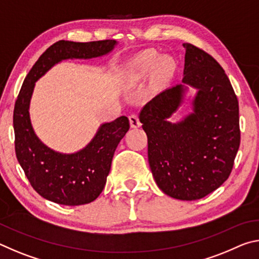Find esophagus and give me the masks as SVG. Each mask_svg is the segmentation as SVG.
Masks as SVG:
<instances>
[{"label":"esophagus","instance_id":"obj_1","mask_svg":"<svg viewBox=\"0 0 259 259\" xmlns=\"http://www.w3.org/2000/svg\"><path fill=\"white\" fill-rule=\"evenodd\" d=\"M129 121H130V125L133 126V128H138V126L140 125L138 115L136 113L130 114V115H129Z\"/></svg>","mask_w":259,"mask_h":259}]
</instances>
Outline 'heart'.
<instances>
[{
  "label": "heart",
  "instance_id": "heart-1",
  "mask_svg": "<svg viewBox=\"0 0 259 259\" xmlns=\"http://www.w3.org/2000/svg\"><path fill=\"white\" fill-rule=\"evenodd\" d=\"M163 63H164L163 58H161V57L156 56V55H151V54L144 55L137 60V64L139 65V66L146 67V68L156 67Z\"/></svg>",
  "mask_w": 259,
  "mask_h": 259
}]
</instances>
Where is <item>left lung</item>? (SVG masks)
<instances>
[{
    "mask_svg": "<svg viewBox=\"0 0 259 259\" xmlns=\"http://www.w3.org/2000/svg\"><path fill=\"white\" fill-rule=\"evenodd\" d=\"M183 83L198 90L193 113L167 121L186 87L162 91L139 113L147 135L148 163L157 186L178 200H199L222 185L233 169L240 146L239 102L223 67L200 48L184 43Z\"/></svg>",
    "mask_w": 259,
    "mask_h": 259,
    "instance_id": "left-lung-1",
    "label": "left lung"
}]
</instances>
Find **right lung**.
I'll return each instance as SVG.
<instances>
[{"instance_id":"add662e5","label":"right lung","mask_w":259,"mask_h":259,"mask_svg":"<svg viewBox=\"0 0 259 259\" xmlns=\"http://www.w3.org/2000/svg\"><path fill=\"white\" fill-rule=\"evenodd\" d=\"M115 45V40L56 42L34 64L19 91L14 109L17 159L34 190L52 202L81 205L98 198L106 184L114 152L130 123L128 117L120 116L100 125L94 139L80 152H55L37 138L30 123L28 108L35 82L61 60L104 56Z\"/></svg>"}]
</instances>
